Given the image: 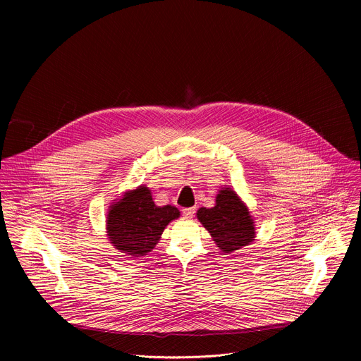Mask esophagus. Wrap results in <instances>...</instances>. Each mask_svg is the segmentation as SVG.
<instances>
[{
    "instance_id": "1",
    "label": "esophagus",
    "mask_w": 361,
    "mask_h": 361,
    "mask_svg": "<svg viewBox=\"0 0 361 361\" xmlns=\"http://www.w3.org/2000/svg\"><path fill=\"white\" fill-rule=\"evenodd\" d=\"M181 212H183V216H184V217L191 219V217L194 216V213H195V209H194V207H188V209H183Z\"/></svg>"
}]
</instances>
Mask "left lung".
<instances>
[{
  "mask_svg": "<svg viewBox=\"0 0 361 361\" xmlns=\"http://www.w3.org/2000/svg\"><path fill=\"white\" fill-rule=\"evenodd\" d=\"M197 219L212 234L217 247L228 254L248 245L255 235L247 207L230 188L217 194L214 207H201L197 212Z\"/></svg>",
  "mask_w": 361,
  "mask_h": 361,
  "instance_id": "8db88e82",
  "label": "left lung"
}]
</instances>
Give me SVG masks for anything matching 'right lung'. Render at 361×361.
<instances>
[{
    "label": "right lung",
    "mask_w": 361,
    "mask_h": 361,
    "mask_svg": "<svg viewBox=\"0 0 361 361\" xmlns=\"http://www.w3.org/2000/svg\"><path fill=\"white\" fill-rule=\"evenodd\" d=\"M180 217L174 205H157L151 191L140 185L113 204L107 217V233L111 244L121 252L138 257L149 252L159 243L171 220Z\"/></svg>",
    "instance_id": "obj_1"
}]
</instances>
